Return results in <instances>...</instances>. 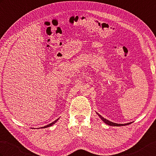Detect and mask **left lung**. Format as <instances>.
<instances>
[{
    "label": "left lung",
    "instance_id": "8db88e82",
    "mask_svg": "<svg viewBox=\"0 0 156 156\" xmlns=\"http://www.w3.org/2000/svg\"><path fill=\"white\" fill-rule=\"evenodd\" d=\"M97 114L99 115V117L100 118V119H102V120L105 123V124H106L108 125L109 126H126V125H128V124H130L131 123H128V124H116V123H114L112 122H110L109 120H108V119H105L104 118H103L102 116H101V115H100L98 113H97Z\"/></svg>",
    "mask_w": 156,
    "mask_h": 156
}]
</instances>
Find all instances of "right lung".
<instances>
[{
    "mask_svg": "<svg viewBox=\"0 0 156 156\" xmlns=\"http://www.w3.org/2000/svg\"><path fill=\"white\" fill-rule=\"evenodd\" d=\"M58 119L59 118H58L57 119H56V120L55 121H54L53 122H52V123H50V124H48V125H46V126H44V127H42V128H48V127H50V126H52L53 124H55V123L58 121Z\"/></svg>",
    "mask_w": 156,
    "mask_h": 156,
    "instance_id": "1",
    "label": "right lung"
}]
</instances>
